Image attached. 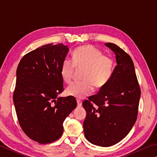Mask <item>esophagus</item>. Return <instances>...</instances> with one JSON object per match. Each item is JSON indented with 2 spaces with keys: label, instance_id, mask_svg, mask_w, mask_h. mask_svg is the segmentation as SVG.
<instances>
[{
  "label": "esophagus",
  "instance_id": "34e87169",
  "mask_svg": "<svg viewBox=\"0 0 157 157\" xmlns=\"http://www.w3.org/2000/svg\"><path fill=\"white\" fill-rule=\"evenodd\" d=\"M77 104H78V107H80L82 105V101L81 100H79V99H77Z\"/></svg>",
  "mask_w": 157,
  "mask_h": 157
}]
</instances>
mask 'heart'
I'll list each match as a JSON object with an SVG mask.
<instances>
[{
	"mask_svg": "<svg viewBox=\"0 0 157 157\" xmlns=\"http://www.w3.org/2000/svg\"><path fill=\"white\" fill-rule=\"evenodd\" d=\"M72 60L64 59L60 68V75L66 83L73 79L75 68H84L80 82H74L67 88V95L83 98L93 92V87L101 88L110 80L114 71V61L110 56L93 45H83L74 49Z\"/></svg>",
	"mask_w": 157,
	"mask_h": 157,
	"instance_id": "1",
	"label": "heart"
}]
</instances>
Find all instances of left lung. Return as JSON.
Listing matches in <instances>:
<instances>
[{
    "label": "left lung",
    "instance_id": "obj_1",
    "mask_svg": "<svg viewBox=\"0 0 157 157\" xmlns=\"http://www.w3.org/2000/svg\"><path fill=\"white\" fill-rule=\"evenodd\" d=\"M117 65L108 83L83 101L86 111L85 137L96 146L109 147L126 136L138 115L141 88L131 57L117 45L108 42Z\"/></svg>",
    "mask_w": 157,
    "mask_h": 157
}]
</instances>
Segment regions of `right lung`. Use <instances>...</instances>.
<instances>
[{
  "label": "right lung",
  "instance_id": "1",
  "mask_svg": "<svg viewBox=\"0 0 157 157\" xmlns=\"http://www.w3.org/2000/svg\"><path fill=\"white\" fill-rule=\"evenodd\" d=\"M68 51L62 43L45 44L25 55L17 68V117L27 136L39 144L58 140L65 119L77 107L73 96L58 98L64 89L60 68Z\"/></svg>",
  "mask_w": 157,
  "mask_h": 157
}]
</instances>
